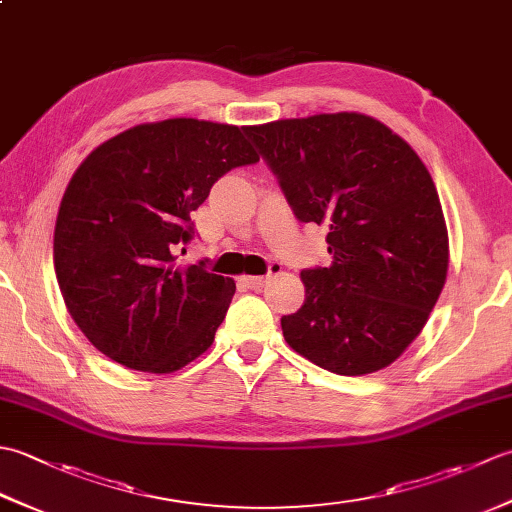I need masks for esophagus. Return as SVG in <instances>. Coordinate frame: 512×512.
Instances as JSON below:
<instances>
[{"label":"esophagus","instance_id":"34e87169","mask_svg":"<svg viewBox=\"0 0 512 512\" xmlns=\"http://www.w3.org/2000/svg\"><path fill=\"white\" fill-rule=\"evenodd\" d=\"M273 275H277V268L270 270V273H268L266 277H242L239 281H242V284H244L246 288H250V290H262V288L268 284V279L273 277Z\"/></svg>","mask_w":512,"mask_h":512}]
</instances>
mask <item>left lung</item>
<instances>
[{"label": "left lung", "mask_w": 512, "mask_h": 512, "mask_svg": "<svg viewBox=\"0 0 512 512\" xmlns=\"http://www.w3.org/2000/svg\"><path fill=\"white\" fill-rule=\"evenodd\" d=\"M299 222L330 228V266L301 270L306 301L281 317L292 350L341 376L394 363L436 306L449 237L427 167L372 116L246 127Z\"/></svg>", "instance_id": "1"}]
</instances>
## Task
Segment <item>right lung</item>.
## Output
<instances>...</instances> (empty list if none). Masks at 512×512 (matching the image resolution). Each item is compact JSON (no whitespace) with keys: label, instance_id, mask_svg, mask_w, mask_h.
<instances>
[{"label":"right lung","instance_id":"obj_1","mask_svg":"<svg viewBox=\"0 0 512 512\" xmlns=\"http://www.w3.org/2000/svg\"><path fill=\"white\" fill-rule=\"evenodd\" d=\"M259 162L244 127L195 118L136 125L96 147L63 193L54 270L65 306L96 350L169 374L213 343L235 281L204 262L176 266L191 213L235 167Z\"/></svg>","mask_w":512,"mask_h":512}]
</instances>
